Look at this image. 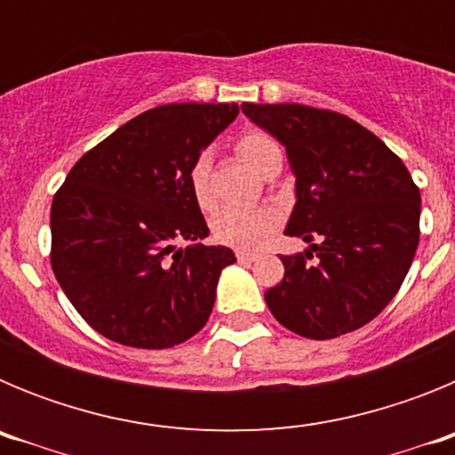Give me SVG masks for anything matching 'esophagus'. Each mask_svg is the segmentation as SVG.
I'll use <instances>...</instances> for the list:
<instances>
[{"label":"esophagus","mask_w":455,"mask_h":455,"mask_svg":"<svg viewBox=\"0 0 455 455\" xmlns=\"http://www.w3.org/2000/svg\"><path fill=\"white\" fill-rule=\"evenodd\" d=\"M235 255L239 262H255L257 259V252H251V251H236Z\"/></svg>","instance_id":"34e87169"}]
</instances>
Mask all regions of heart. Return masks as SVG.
<instances>
[{"instance_id": "heart-1", "label": "heart", "mask_w": 455, "mask_h": 455, "mask_svg": "<svg viewBox=\"0 0 455 455\" xmlns=\"http://www.w3.org/2000/svg\"><path fill=\"white\" fill-rule=\"evenodd\" d=\"M235 148L241 159L262 175L277 164L283 166V148L267 132H246L236 139ZM188 187L200 209L214 207L216 200L212 193V168L207 155H200L188 168ZM277 223L280 216L271 207H225L212 220V232L225 246L257 248L275 232Z\"/></svg>"}]
</instances>
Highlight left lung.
<instances>
[{
    "mask_svg": "<svg viewBox=\"0 0 455 455\" xmlns=\"http://www.w3.org/2000/svg\"><path fill=\"white\" fill-rule=\"evenodd\" d=\"M241 108L287 148L296 204L284 235L309 243L280 257L284 277L264 293L271 315L307 339L363 328L396 296L412 264L419 188L399 156L348 116L305 104Z\"/></svg>",
    "mask_w": 455,
    "mask_h": 455,
    "instance_id": "left-lung-1",
    "label": "left lung"
}]
</instances>
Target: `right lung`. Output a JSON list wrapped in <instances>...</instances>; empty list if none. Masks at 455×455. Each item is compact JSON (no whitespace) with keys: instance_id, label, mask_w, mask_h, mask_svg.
Listing matches in <instances>:
<instances>
[{"instance_id":"add662e5","label":"right lung","mask_w":455,"mask_h":455,"mask_svg":"<svg viewBox=\"0 0 455 455\" xmlns=\"http://www.w3.org/2000/svg\"><path fill=\"white\" fill-rule=\"evenodd\" d=\"M239 104H164L86 152L52 200V271L91 328L134 348L182 344L207 323L235 262L209 228L188 168ZM178 240L192 246L174 248Z\"/></svg>"}]
</instances>
